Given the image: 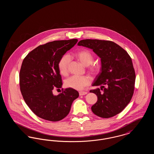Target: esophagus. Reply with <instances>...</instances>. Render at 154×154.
Listing matches in <instances>:
<instances>
[{"label": "esophagus", "mask_w": 154, "mask_h": 154, "mask_svg": "<svg viewBox=\"0 0 154 154\" xmlns=\"http://www.w3.org/2000/svg\"><path fill=\"white\" fill-rule=\"evenodd\" d=\"M86 94H87V92H85V91H80V92H79V95L80 96L85 95Z\"/></svg>", "instance_id": "34e87169"}]
</instances>
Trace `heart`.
<instances>
[{"label": "heart", "mask_w": 154, "mask_h": 154, "mask_svg": "<svg viewBox=\"0 0 154 154\" xmlns=\"http://www.w3.org/2000/svg\"><path fill=\"white\" fill-rule=\"evenodd\" d=\"M75 58L84 66H88L89 72L96 75L99 73L102 70V65L99 62L93 63L94 56L91 52L84 50L76 52L74 54ZM71 58L69 55H64L59 60L58 67L60 73L66 75L68 73L69 66ZM91 79L88 75H73L67 79L65 85L68 88H73L76 90H82L84 87L91 84Z\"/></svg>", "instance_id": "heart-1"}]
</instances>
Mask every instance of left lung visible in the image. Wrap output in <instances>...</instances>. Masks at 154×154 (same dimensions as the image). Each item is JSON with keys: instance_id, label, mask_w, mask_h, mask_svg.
<instances>
[{"instance_id": "8db88e82", "label": "left lung", "mask_w": 154, "mask_h": 154, "mask_svg": "<svg viewBox=\"0 0 154 154\" xmlns=\"http://www.w3.org/2000/svg\"><path fill=\"white\" fill-rule=\"evenodd\" d=\"M93 50L101 58L102 70L96 77L92 89L97 101L91 110L98 117L109 118L124 109L130 102L134 92L136 74L132 59L128 52L113 42L85 39L78 43Z\"/></svg>"}]
</instances>
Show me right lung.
<instances>
[{"mask_svg": "<svg viewBox=\"0 0 154 154\" xmlns=\"http://www.w3.org/2000/svg\"><path fill=\"white\" fill-rule=\"evenodd\" d=\"M77 42L74 38L40 45L23 59L20 72V90L28 106L38 117L53 122L62 120L79 96L70 88L62 89L58 95L52 93L53 89L62 85L59 60Z\"/></svg>", "mask_w": 154, "mask_h": 154, "instance_id": "right-lung-1", "label": "right lung"}]
</instances>
